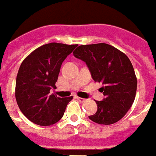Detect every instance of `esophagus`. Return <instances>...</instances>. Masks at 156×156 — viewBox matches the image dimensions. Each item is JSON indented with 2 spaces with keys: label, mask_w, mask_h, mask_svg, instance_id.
<instances>
[{
  "label": "esophagus",
  "mask_w": 156,
  "mask_h": 156,
  "mask_svg": "<svg viewBox=\"0 0 156 156\" xmlns=\"http://www.w3.org/2000/svg\"><path fill=\"white\" fill-rule=\"evenodd\" d=\"M76 99L78 100V101H79L80 102H81V103H82V102L86 101V99L81 98V97H79V96H76Z\"/></svg>",
  "instance_id": "1"
}]
</instances>
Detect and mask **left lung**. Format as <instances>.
<instances>
[{
	"instance_id": "8db88e82",
	"label": "left lung",
	"mask_w": 156,
	"mask_h": 156,
	"mask_svg": "<svg viewBox=\"0 0 156 156\" xmlns=\"http://www.w3.org/2000/svg\"><path fill=\"white\" fill-rule=\"evenodd\" d=\"M75 57L85 61L95 81L101 82L105 98L95 101L97 111L90 120L100 125H111L120 119L135 101L137 79L129 59L125 53L105 43L80 45Z\"/></svg>"
}]
</instances>
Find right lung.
<instances>
[{
  "label": "right lung",
  "instance_id": "1",
  "mask_svg": "<svg viewBox=\"0 0 156 156\" xmlns=\"http://www.w3.org/2000/svg\"><path fill=\"white\" fill-rule=\"evenodd\" d=\"M77 45L49 43L40 46L22 61L16 82V99L20 111L38 126H51L61 120L73 96L61 98L55 88L62 62Z\"/></svg>",
  "mask_w": 156,
  "mask_h": 156
}]
</instances>
